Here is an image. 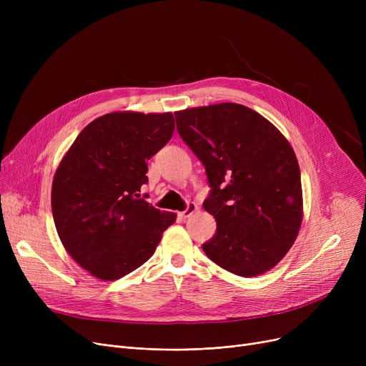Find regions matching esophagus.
<instances>
[{
	"mask_svg": "<svg viewBox=\"0 0 366 366\" xmlns=\"http://www.w3.org/2000/svg\"><path fill=\"white\" fill-rule=\"evenodd\" d=\"M196 210H197V204L193 203V202H189V203L187 204V209L184 210V212L179 214V217H181L182 219H187V218H189L191 215H193V214L196 212Z\"/></svg>",
	"mask_w": 366,
	"mask_h": 366,
	"instance_id": "1",
	"label": "esophagus"
}]
</instances>
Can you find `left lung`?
Returning a JSON list of instances; mask_svg holds the SVG:
<instances>
[{
	"instance_id": "1",
	"label": "left lung",
	"mask_w": 366,
	"mask_h": 366,
	"mask_svg": "<svg viewBox=\"0 0 366 366\" xmlns=\"http://www.w3.org/2000/svg\"><path fill=\"white\" fill-rule=\"evenodd\" d=\"M184 142L210 185L204 209L217 233L203 251L227 272L259 276L287 254L302 221L301 173L283 134L257 111L217 104L177 111Z\"/></svg>"
}]
</instances>
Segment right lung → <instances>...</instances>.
Masks as SVG:
<instances>
[{
  "label": "right lung",
  "mask_w": 366,
  "mask_h": 366,
  "mask_svg": "<svg viewBox=\"0 0 366 366\" xmlns=\"http://www.w3.org/2000/svg\"><path fill=\"white\" fill-rule=\"evenodd\" d=\"M172 112H109L93 120L66 151L51 185V212L66 252L101 280L147 262L177 214L141 197L147 162L172 138Z\"/></svg>",
  "instance_id": "1"
}]
</instances>
